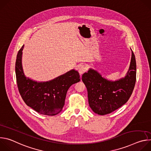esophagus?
Segmentation results:
<instances>
[{
    "mask_svg": "<svg viewBox=\"0 0 151 151\" xmlns=\"http://www.w3.org/2000/svg\"><path fill=\"white\" fill-rule=\"evenodd\" d=\"M78 70H79V73L81 75H82L86 71V70H87V68H86V66L85 65H81L79 67Z\"/></svg>",
    "mask_w": 151,
    "mask_h": 151,
    "instance_id": "1",
    "label": "esophagus"
}]
</instances>
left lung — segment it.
I'll list each match as a JSON object with an SVG mask.
<instances>
[{
    "label": "left lung",
    "instance_id": "1",
    "mask_svg": "<svg viewBox=\"0 0 151 151\" xmlns=\"http://www.w3.org/2000/svg\"><path fill=\"white\" fill-rule=\"evenodd\" d=\"M82 80L87 89L90 107L94 113L104 115L118 109L130 99L135 86L136 62L133 51L130 68L125 77L110 81L90 69L82 75Z\"/></svg>",
    "mask_w": 151,
    "mask_h": 151
}]
</instances>
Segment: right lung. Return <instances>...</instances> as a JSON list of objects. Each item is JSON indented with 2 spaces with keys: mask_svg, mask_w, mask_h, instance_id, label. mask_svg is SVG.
<instances>
[{
  "mask_svg": "<svg viewBox=\"0 0 151 151\" xmlns=\"http://www.w3.org/2000/svg\"><path fill=\"white\" fill-rule=\"evenodd\" d=\"M24 45L19 50L15 63V74L19 94L25 103L38 113L54 116L64 105L70 86L80 81L78 72L72 69L52 80L37 82L27 78L22 66Z\"/></svg>",
  "mask_w": 151,
  "mask_h": 151,
  "instance_id": "right-lung-1",
  "label": "right lung"
}]
</instances>
